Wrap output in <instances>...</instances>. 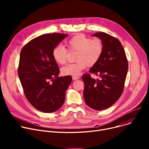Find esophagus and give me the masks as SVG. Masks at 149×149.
I'll use <instances>...</instances> for the list:
<instances>
[{
	"instance_id": "esophagus-1",
	"label": "esophagus",
	"mask_w": 149,
	"mask_h": 149,
	"mask_svg": "<svg viewBox=\"0 0 149 149\" xmlns=\"http://www.w3.org/2000/svg\"><path fill=\"white\" fill-rule=\"evenodd\" d=\"M79 79H80V77H75V76L72 77V80H78Z\"/></svg>"
}]
</instances>
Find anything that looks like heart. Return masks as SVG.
<instances>
[{
    "label": "heart",
    "mask_w": 149,
    "mask_h": 149,
    "mask_svg": "<svg viewBox=\"0 0 149 149\" xmlns=\"http://www.w3.org/2000/svg\"><path fill=\"white\" fill-rule=\"evenodd\" d=\"M69 50L77 51L75 63L68 64L61 69L64 75L77 77L87 65H94L100 58L103 50L102 42L98 38L91 39L83 34H78L68 42ZM52 57L57 63L64 65L66 61L67 49L61 46H57L52 52Z\"/></svg>",
    "instance_id": "b5f03b06"
}]
</instances>
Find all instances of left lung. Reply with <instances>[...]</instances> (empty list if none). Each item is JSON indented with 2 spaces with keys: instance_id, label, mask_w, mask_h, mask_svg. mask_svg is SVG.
Masks as SVG:
<instances>
[{
  "instance_id": "obj_1",
  "label": "left lung",
  "mask_w": 149,
  "mask_h": 149,
  "mask_svg": "<svg viewBox=\"0 0 149 149\" xmlns=\"http://www.w3.org/2000/svg\"><path fill=\"white\" fill-rule=\"evenodd\" d=\"M93 36L101 39L103 50L100 58L90 69L89 72L98 75L100 79H93L87 74L83 75V97L89 107L102 111L112 106L121 95L128 62L118 39L105 33H97Z\"/></svg>"
}]
</instances>
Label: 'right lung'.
<instances>
[{
	"instance_id": "right-lung-1",
	"label": "right lung",
	"mask_w": 149,
	"mask_h": 149,
	"mask_svg": "<svg viewBox=\"0 0 149 149\" xmlns=\"http://www.w3.org/2000/svg\"><path fill=\"white\" fill-rule=\"evenodd\" d=\"M67 36L43 34L23 46L20 54L18 75L25 95L31 105L43 112H54L62 106L72 80L70 75L58 77L59 68L52 55L53 49Z\"/></svg>"
}]
</instances>
